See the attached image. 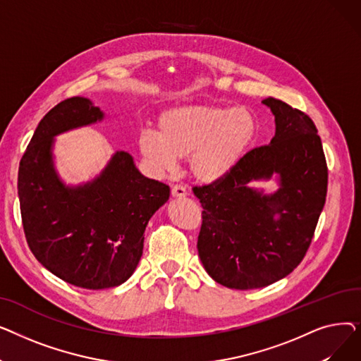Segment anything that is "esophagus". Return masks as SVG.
<instances>
[{"label":"esophagus","mask_w":361,"mask_h":361,"mask_svg":"<svg viewBox=\"0 0 361 361\" xmlns=\"http://www.w3.org/2000/svg\"><path fill=\"white\" fill-rule=\"evenodd\" d=\"M171 196H173V197H184V196H187L185 187L181 185V184L173 185V187H171Z\"/></svg>","instance_id":"obj_1"}]
</instances>
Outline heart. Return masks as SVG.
I'll return each instance as SVG.
<instances>
[{"label": "heart", "instance_id": "heart-1", "mask_svg": "<svg viewBox=\"0 0 361 361\" xmlns=\"http://www.w3.org/2000/svg\"><path fill=\"white\" fill-rule=\"evenodd\" d=\"M159 131L145 130L139 150L157 173L174 171L188 158L192 177L214 184L228 176L245 157L257 135V124L244 108L188 104L165 111Z\"/></svg>", "mask_w": 361, "mask_h": 361}]
</instances>
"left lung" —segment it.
Returning a JSON list of instances; mask_svg holds the SVG:
<instances>
[{
	"instance_id": "8db88e82",
	"label": "left lung",
	"mask_w": 361,
	"mask_h": 361,
	"mask_svg": "<svg viewBox=\"0 0 361 361\" xmlns=\"http://www.w3.org/2000/svg\"><path fill=\"white\" fill-rule=\"evenodd\" d=\"M275 116V136L245 154L218 183L193 187L202 203L199 257L218 283L255 290L291 274L306 256L328 190V166L317 128L305 112L263 99ZM279 174L271 195L252 180Z\"/></svg>"
}]
</instances>
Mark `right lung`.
<instances>
[{"mask_svg":"<svg viewBox=\"0 0 361 361\" xmlns=\"http://www.w3.org/2000/svg\"><path fill=\"white\" fill-rule=\"evenodd\" d=\"M104 120L90 99L55 105L37 124L18 166L23 230L35 257L49 272L86 290L118 287L143 253L149 219L169 199V187L140 174L124 150L82 185H66L52 159L54 137Z\"/></svg>","mask_w":361,"mask_h":361,"instance_id":"obj_1","label":"right lung"}]
</instances>
